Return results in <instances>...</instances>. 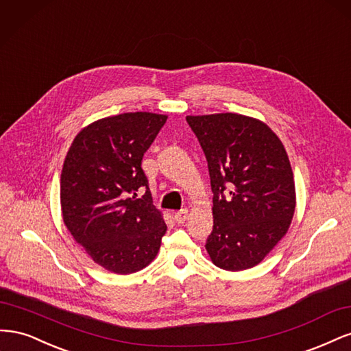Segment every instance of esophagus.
<instances>
[{
    "label": "esophagus",
    "instance_id": "1",
    "mask_svg": "<svg viewBox=\"0 0 351 351\" xmlns=\"http://www.w3.org/2000/svg\"><path fill=\"white\" fill-rule=\"evenodd\" d=\"M187 217H189V210L187 209L178 210V212H176V215H174L177 224H184V221L187 219Z\"/></svg>",
    "mask_w": 351,
    "mask_h": 351
}]
</instances>
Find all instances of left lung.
<instances>
[{
  "instance_id": "1",
  "label": "left lung",
  "mask_w": 351,
  "mask_h": 351,
  "mask_svg": "<svg viewBox=\"0 0 351 351\" xmlns=\"http://www.w3.org/2000/svg\"><path fill=\"white\" fill-rule=\"evenodd\" d=\"M186 120L205 152L214 192L209 258L232 272L256 267L287 234L294 215L295 186L285 147L267 123L249 115Z\"/></svg>"
}]
</instances>
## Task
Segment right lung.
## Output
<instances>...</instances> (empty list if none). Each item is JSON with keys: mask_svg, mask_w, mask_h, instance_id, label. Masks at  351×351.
Masks as SVG:
<instances>
[{"mask_svg": "<svg viewBox=\"0 0 351 351\" xmlns=\"http://www.w3.org/2000/svg\"><path fill=\"white\" fill-rule=\"evenodd\" d=\"M168 115L124 112L77 133L60 180L62 221L90 259L114 274L146 268L158 254L167 226L152 205L142 169ZM145 189L137 198L136 191Z\"/></svg>", "mask_w": 351, "mask_h": 351, "instance_id": "1", "label": "right lung"}]
</instances>
